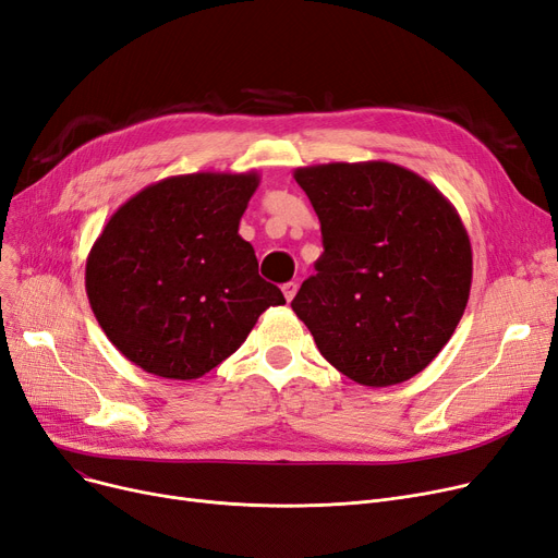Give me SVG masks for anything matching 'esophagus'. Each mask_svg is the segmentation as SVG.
Returning <instances> with one entry per match:
<instances>
[{
  "mask_svg": "<svg viewBox=\"0 0 558 558\" xmlns=\"http://www.w3.org/2000/svg\"><path fill=\"white\" fill-rule=\"evenodd\" d=\"M296 292H299V284H296V282H287V284H282V294H284L287 303H292V301H294Z\"/></svg>",
  "mask_w": 558,
  "mask_h": 558,
  "instance_id": "obj_1",
  "label": "esophagus"
}]
</instances>
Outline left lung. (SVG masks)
<instances>
[{
    "label": "left lung",
    "mask_w": 558,
    "mask_h": 558,
    "mask_svg": "<svg viewBox=\"0 0 558 558\" xmlns=\"http://www.w3.org/2000/svg\"><path fill=\"white\" fill-rule=\"evenodd\" d=\"M294 180L322 221L324 255L292 310L330 365L367 387L426 369L472 287V244L456 207L390 161L303 166Z\"/></svg>",
    "instance_id": "8db88e82"
}]
</instances>
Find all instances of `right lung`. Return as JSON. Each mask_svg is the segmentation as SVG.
<instances>
[{
    "instance_id": "add662e5",
    "label": "right lung",
    "mask_w": 558,
    "mask_h": 558,
    "mask_svg": "<svg viewBox=\"0 0 558 558\" xmlns=\"http://www.w3.org/2000/svg\"><path fill=\"white\" fill-rule=\"evenodd\" d=\"M259 186L248 173L159 180L120 205L86 257V294L109 342L143 372L193 380L284 305L262 280L239 221Z\"/></svg>"
}]
</instances>
